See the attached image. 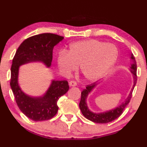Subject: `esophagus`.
I'll return each mask as SVG.
<instances>
[{
    "label": "esophagus",
    "mask_w": 147,
    "mask_h": 147,
    "mask_svg": "<svg viewBox=\"0 0 147 147\" xmlns=\"http://www.w3.org/2000/svg\"><path fill=\"white\" fill-rule=\"evenodd\" d=\"M69 85H70V86H77V82L75 81H70L69 82Z\"/></svg>",
    "instance_id": "obj_1"
}]
</instances>
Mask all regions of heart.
Listing matches in <instances>:
<instances>
[{
  "label": "heart",
  "mask_w": 147,
  "mask_h": 147,
  "mask_svg": "<svg viewBox=\"0 0 147 147\" xmlns=\"http://www.w3.org/2000/svg\"><path fill=\"white\" fill-rule=\"evenodd\" d=\"M117 58L118 50L114 45L90 39L72 44L68 53H60L57 61L66 75H70L79 66L85 78L94 81L110 71Z\"/></svg>",
  "instance_id": "obj_1"
}]
</instances>
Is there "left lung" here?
<instances>
[{
    "label": "left lung",
    "instance_id": "obj_1",
    "mask_svg": "<svg viewBox=\"0 0 147 147\" xmlns=\"http://www.w3.org/2000/svg\"><path fill=\"white\" fill-rule=\"evenodd\" d=\"M131 59L134 60V63L131 65V66L130 68L131 72L133 74L134 86L131 90L129 94L128 97H127V99L125 100V101L124 102H123L121 105L116 107V108L112 109V110L107 111V112H106L98 113V114H96V113H93L88 109L87 103H86V99H87L88 94L92 90L93 88L96 86V84H95V83H93V84L88 85V86H86V89L82 91V92H81V100L80 102H79V108H80L83 115H84L87 119L94 122V123H109V122L114 121L115 119H116V118L119 117V116L122 114V113L123 112L125 107H127V105H128L129 102H130L134 88L135 87L136 82H137V75H136L137 66H136L135 58L134 57L133 55H131Z\"/></svg>",
    "mask_w": 147,
    "mask_h": 147
}]
</instances>
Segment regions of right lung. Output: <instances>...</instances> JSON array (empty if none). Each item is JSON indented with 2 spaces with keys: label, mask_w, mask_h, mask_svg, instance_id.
<instances>
[{
  "label": "right lung",
  "mask_w": 147,
  "mask_h": 147,
  "mask_svg": "<svg viewBox=\"0 0 147 147\" xmlns=\"http://www.w3.org/2000/svg\"><path fill=\"white\" fill-rule=\"evenodd\" d=\"M63 37L53 33H42L26 39L18 48L11 67V86L16 102L23 114L34 121H47L57 112V100L69 89L68 81H52L50 87L41 97H31L21 90L18 83L19 67L24 63L40 61L50 67L53 50Z\"/></svg>",
  "instance_id": "obj_1"
}]
</instances>
